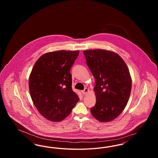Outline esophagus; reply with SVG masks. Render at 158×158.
<instances>
[{"label":"esophagus","mask_w":158,"mask_h":158,"mask_svg":"<svg viewBox=\"0 0 158 158\" xmlns=\"http://www.w3.org/2000/svg\"><path fill=\"white\" fill-rule=\"evenodd\" d=\"M89 91V89L88 88H85L84 89V90H82V94H83V95H86V94H88V92Z\"/></svg>","instance_id":"1"}]
</instances>
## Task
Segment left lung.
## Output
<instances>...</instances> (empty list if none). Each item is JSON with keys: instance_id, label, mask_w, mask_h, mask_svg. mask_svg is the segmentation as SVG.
<instances>
[{"instance_id": "obj_1", "label": "left lung", "mask_w": 158, "mask_h": 158, "mask_svg": "<svg viewBox=\"0 0 158 158\" xmlns=\"http://www.w3.org/2000/svg\"><path fill=\"white\" fill-rule=\"evenodd\" d=\"M86 64L95 79L96 104L92 115L101 122L116 118L127 104L131 78L127 66L119 55L105 50L83 51Z\"/></svg>"}]
</instances>
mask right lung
<instances>
[{"label":"right lung","mask_w":158,"mask_h":158,"mask_svg":"<svg viewBox=\"0 0 158 158\" xmlns=\"http://www.w3.org/2000/svg\"><path fill=\"white\" fill-rule=\"evenodd\" d=\"M79 51L45 53L35 63L29 78L31 99L46 119L60 121L67 117L79 98L72 88L70 70Z\"/></svg>","instance_id":"1"}]
</instances>
